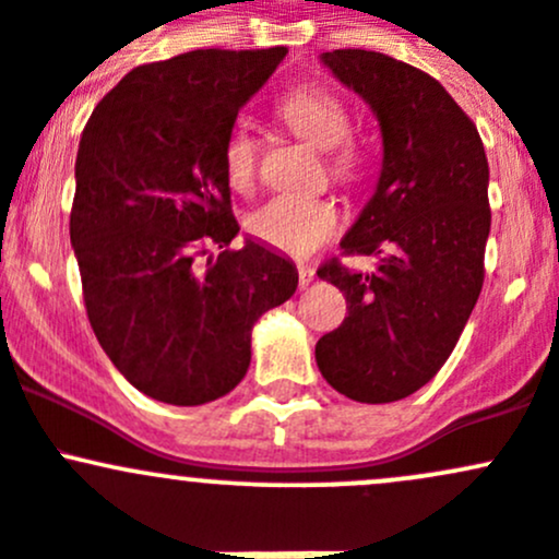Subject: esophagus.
<instances>
[{"mask_svg":"<svg viewBox=\"0 0 559 559\" xmlns=\"http://www.w3.org/2000/svg\"><path fill=\"white\" fill-rule=\"evenodd\" d=\"M297 273H300V289H306V286L313 284L316 270L311 267V264H297Z\"/></svg>","mask_w":559,"mask_h":559,"instance_id":"obj_1","label":"esophagus"}]
</instances>
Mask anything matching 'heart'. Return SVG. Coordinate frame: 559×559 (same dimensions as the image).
<instances>
[{"mask_svg":"<svg viewBox=\"0 0 559 559\" xmlns=\"http://www.w3.org/2000/svg\"><path fill=\"white\" fill-rule=\"evenodd\" d=\"M281 118L319 151H332V173L337 178H354L359 156L346 145L352 134V118L346 105L321 86L295 88L281 103ZM257 170V143L243 127L233 129L224 143V173L235 189H248ZM248 233L275 251L306 257L324 243L341 227V213L330 200L297 194H275L248 216Z\"/></svg>","mask_w":559,"mask_h":559,"instance_id":"heart-1","label":"heart"}]
</instances>
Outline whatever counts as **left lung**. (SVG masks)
I'll return each instance as SVG.
<instances>
[{
	"instance_id": "1",
	"label": "left lung",
	"mask_w": 559,
	"mask_h": 559,
	"mask_svg": "<svg viewBox=\"0 0 559 559\" xmlns=\"http://www.w3.org/2000/svg\"><path fill=\"white\" fill-rule=\"evenodd\" d=\"M319 59L379 118L384 159L341 240L346 253L379 257V267L354 273L337 259L319 267L346 295L348 316L319 337L316 365L357 403H394L443 368L481 295L487 154L476 123L427 72L359 48Z\"/></svg>"
}]
</instances>
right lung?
I'll return each mask as SVG.
<instances>
[{
  "instance_id": "add662e5",
  "label": "right lung",
  "mask_w": 559,
  "mask_h": 559,
  "mask_svg": "<svg viewBox=\"0 0 559 559\" xmlns=\"http://www.w3.org/2000/svg\"><path fill=\"white\" fill-rule=\"evenodd\" d=\"M284 56L207 48L143 64L81 134L70 240L88 321L123 379L159 403L233 392L257 319L297 289L281 251L229 248L240 227L224 173L240 107Z\"/></svg>"
}]
</instances>
